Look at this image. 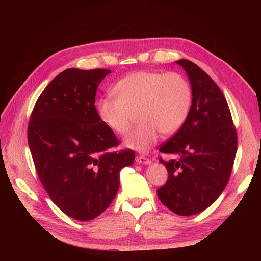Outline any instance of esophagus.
I'll return each mask as SVG.
<instances>
[{"label":"esophagus","instance_id":"1","mask_svg":"<svg viewBox=\"0 0 261 261\" xmlns=\"http://www.w3.org/2000/svg\"><path fill=\"white\" fill-rule=\"evenodd\" d=\"M136 162L139 163V164H149V163H151V160H150L149 158L144 156V155H137L136 156Z\"/></svg>","mask_w":261,"mask_h":261}]
</instances>
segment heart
Returning a JSON list of instances; mask_svg holds the SVG:
<instances>
[{
  "label": "heart",
  "mask_w": 261,
  "mask_h": 261,
  "mask_svg": "<svg viewBox=\"0 0 261 261\" xmlns=\"http://www.w3.org/2000/svg\"><path fill=\"white\" fill-rule=\"evenodd\" d=\"M116 97H108L99 105L101 120L118 136L128 133L137 116L138 125L125 145L147 152L162 135L176 133L186 121L193 93L186 78L175 72H136L114 87Z\"/></svg>",
  "instance_id": "1"
}]
</instances>
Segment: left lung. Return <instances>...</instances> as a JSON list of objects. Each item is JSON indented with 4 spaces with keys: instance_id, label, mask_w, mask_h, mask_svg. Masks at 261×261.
I'll use <instances>...</instances> for the list:
<instances>
[{
    "instance_id": "obj_1",
    "label": "left lung",
    "mask_w": 261,
    "mask_h": 261,
    "mask_svg": "<svg viewBox=\"0 0 261 261\" xmlns=\"http://www.w3.org/2000/svg\"><path fill=\"white\" fill-rule=\"evenodd\" d=\"M192 85L193 100L183 126L159 151L176 155L160 158L168 180L156 189L165 207L178 216H193L208 208L230 179L238 150V134L224 94L195 63L181 59Z\"/></svg>"
}]
</instances>
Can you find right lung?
Here are the masks:
<instances>
[{
  "label": "right lung",
  "instance_id": "1",
  "mask_svg": "<svg viewBox=\"0 0 261 261\" xmlns=\"http://www.w3.org/2000/svg\"><path fill=\"white\" fill-rule=\"evenodd\" d=\"M109 69L67 68L45 87L28 124V145L49 197L68 217L89 221L112 202L120 171L135 160L120 145L94 106Z\"/></svg>",
  "mask_w": 261,
  "mask_h": 261
}]
</instances>
